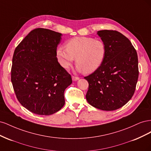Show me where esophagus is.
Returning <instances> with one entry per match:
<instances>
[{
    "label": "esophagus",
    "instance_id": "esophagus-1",
    "mask_svg": "<svg viewBox=\"0 0 151 151\" xmlns=\"http://www.w3.org/2000/svg\"><path fill=\"white\" fill-rule=\"evenodd\" d=\"M72 80L74 81H77L78 80L79 78L78 77H76V76H72Z\"/></svg>",
    "mask_w": 151,
    "mask_h": 151
}]
</instances>
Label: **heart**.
Returning a JSON list of instances; mask_svg holds the SVG:
<instances>
[{
	"mask_svg": "<svg viewBox=\"0 0 151 151\" xmlns=\"http://www.w3.org/2000/svg\"><path fill=\"white\" fill-rule=\"evenodd\" d=\"M106 47L101 40L91 37H75L68 40L66 47H59L57 55L62 67L68 68L74 60L77 70L90 74L102 65L106 57Z\"/></svg>",
	"mask_w": 151,
	"mask_h": 151,
	"instance_id": "1",
	"label": "heart"
}]
</instances>
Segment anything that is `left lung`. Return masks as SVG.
Instances as JSON below:
<instances>
[{
    "instance_id": "left-lung-1",
    "label": "left lung",
    "mask_w": 151,
    "mask_h": 151,
    "mask_svg": "<svg viewBox=\"0 0 151 151\" xmlns=\"http://www.w3.org/2000/svg\"><path fill=\"white\" fill-rule=\"evenodd\" d=\"M106 47L102 65L84 77L89 88L86 95L94 108L113 111L122 107L134 94L139 77L137 53L130 41L120 32L98 31Z\"/></svg>"
}]
</instances>
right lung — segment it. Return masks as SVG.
<instances>
[{
  "label": "right lung",
  "mask_w": 151,
  "mask_h": 151,
  "mask_svg": "<svg viewBox=\"0 0 151 151\" xmlns=\"http://www.w3.org/2000/svg\"><path fill=\"white\" fill-rule=\"evenodd\" d=\"M62 34L45 28L32 30L17 45L12 57L11 82L19 102L32 113L50 115L65 104L71 76L58 62Z\"/></svg>",
  "instance_id": "obj_1"
}]
</instances>
